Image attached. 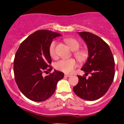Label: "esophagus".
Returning a JSON list of instances; mask_svg holds the SVG:
<instances>
[{
    "label": "esophagus",
    "instance_id": "esophagus-1",
    "mask_svg": "<svg viewBox=\"0 0 124 124\" xmlns=\"http://www.w3.org/2000/svg\"><path fill=\"white\" fill-rule=\"evenodd\" d=\"M64 77H65V78H67V77H71V76H70V75H69V74H65Z\"/></svg>",
    "mask_w": 124,
    "mask_h": 124
}]
</instances>
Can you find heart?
Masks as SVG:
<instances>
[{"instance_id":"obj_1","label":"heart","mask_w":124,"mask_h":124,"mask_svg":"<svg viewBox=\"0 0 124 124\" xmlns=\"http://www.w3.org/2000/svg\"><path fill=\"white\" fill-rule=\"evenodd\" d=\"M64 41L70 49L72 51H76L74 53L75 57L80 61H83L85 60L87 57V53L85 50L76 51L79 48L80 44L78 41L74 38H66ZM56 42L52 41L49 47V53L52 57H56ZM77 62L73 59H70L67 60H61L56 62L54 65V67L56 70L65 73L69 74L72 72L74 68L77 67Z\"/></svg>"}]
</instances>
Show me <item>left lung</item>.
I'll use <instances>...</instances> for the list:
<instances>
[{
    "mask_svg": "<svg viewBox=\"0 0 124 124\" xmlns=\"http://www.w3.org/2000/svg\"><path fill=\"white\" fill-rule=\"evenodd\" d=\"M87 45L88 57L81 70L91 77L78 76L73 91L80 98L95 101L102 97L112 85L115 76V61L108 45L91 32H78Z\"/></svg>",
    "mask_w": 124,
    "mask_h": 124,
    "instance_id": "8db88e82",
    "label": "left lung"
}]
</instances>
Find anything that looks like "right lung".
Here are the masks:
<instances>
[{"mask_svg": "<svg viewBox=\"0 0 124 124\" xmlns=\"http://www.w3.org/2000/svg\"><path fill=\"white\" fill-rule=\"evenodd\" d=\"M61 34L47 30L35 32L21 43L15 55V80L22 93L28 99L40 102L54 93L57 82L64 74L54 70L45 77L43 72L51 71L52 59L49 47L53 39Z\"/></svg>", "mask_w": 124, "mask_h": 124, "instance_id": "right-lung-1", "label": "right lung"}]
</instances>
